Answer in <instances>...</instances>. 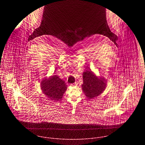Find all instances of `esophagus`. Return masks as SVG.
Returning <instances> with one entry per match:
<instances>
[{"label":"esophagus","mask_w":145,"mask_h":145,"mask_svg":"<svg viewBox=\"0 0 145 145\" xmlns=\"http://www.w3.org/2000/svg\"><path fill=\"white\" fill-rule=\"evenodd\" d=\"M78 83H77V82H75V83H74V84H71V85H72V86H74V85L77 86V85H78Z\"/></svg>","instance_id":"obj_1"}]
</instances>
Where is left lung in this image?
Here are the masks:
<instances>
[{
	"mask_svg": "<svg viewBox=\"0 0 145 145\" xmlns=\"http://www.w3.org/2000/svg\"><path fill=\"white\" fill-rule=\"evenodd\" d=\"M82 90L88 99H93L101 94L106 88V82L104 78L98 77L91 71L84 72Z\"/></svg>",
	"mask_w": 145,
	"mask_h": 145,
	"instance_id": "8db88e82",
	"label": "left lung"
}]
</instances>
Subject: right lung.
I'll return each mask as SVG.
<instances>
[{"label":"right lung","instance_id":"1","mask_svg":"<svg viewBox=\"0 0 145 145\" xmlns=\"http://www.w3.org/2000/svg\"><path fill=\"white\" fill-rule=\"evenodd\" d=\"M43 93L50 99L54 101L61 100L67 86L65 82L56 75L44 78L41 83Z\"/></svg>","mask_w":145,"mask_h":145}]
</instances>
